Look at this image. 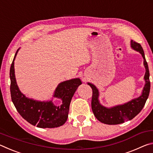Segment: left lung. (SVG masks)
Here are the masks:
<instances>
[{"mask_svg":"<svg viewBox=\"0 0 153 153\" xmlns=\"http://www.w3.org/2000/svg\"><path fill=\"white\" fill-rule=\"evenodd\" d=\"M131 46L134 50L138 51L141 54L144 59V65L146 68V73L144 76L146 84L140 97L124 105L107 108L99 103L98 99L99 94H98V90L96 86L90 83L88 84L92 90L91 106L93 113L96 118L103 123L108 124V125H117V124L124 123L126 121L132 120L143 108L149 97L150 88H151V82L149 79L150 74L149 67L145 59L144 51L141 45L135 41H131Z\"/></svg>","mask_w":153,"mask_h":153,"instance_id":"1","label":"left lung"}]
</instances>
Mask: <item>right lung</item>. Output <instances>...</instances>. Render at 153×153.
Wrapping results in <instances>:
<instances>
[{"label":"right lung","mask_w":153,"mask_h":153,"mask_svg":"<svg viewBox=\"0 0 153 153\" xmlns=\"http://www.w3.org/2000/svg\"><path fill=\"white\" fill-rule=\"evenodd\" d=\"M18 50L10 68L11 97L18 113L28 123L38 128H53L63 125L68 117L71 98L77 87L82 84L81 80L76 78L59 84L54 97L61 98L63 104L60 107L55 106L52 101L40 102L27 98L20 92L15 80L14 60Z\"/></svg>","instance_id":"1"}]
</instances>
